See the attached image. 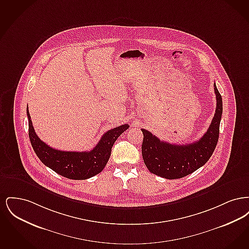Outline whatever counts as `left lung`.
I'll return each instance as SVG.
<instances>
[{
    "label": "left lung",
    "instance_id": "8db88e82",
    "mask_svg": "<svg viewBox=\"0 0 249 249\" xmlns=\"http://www.w3.org/2000/svg\"><path fill=\"white\" fill-rule=\"evenodd\" d=\"M213 89L216 98L215 113L208 130L196 142L174 144L160 141L150 131L141 129L142 160L150 173L166 179H178L192 174L208 161L218 141L223 111L222 98L215 84Z\"/></svg>",
    "mask_w": 249,
    "mask_h": 249
}]
</instances>
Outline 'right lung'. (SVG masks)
Here are the masks:
<instances>
[{
    "label": "right lung",
    "mask_w": 249,
    "mask_h": 249,
    "mask_svg": "<svg viewBox=\"0 0 249 249\" xmlns=\"http://www.w3.org/2000/svg\"><path fill=\"white\" fill-rule=\"evenodd\" d=\"M27 116L29 120V137L37 157L45 165L57 174L73 180L88 179L101 173L111 156L113 144L119 135L129 128L128 124H124L108 130L90 151H61L50 147L40 140L34 129L28 108Z\"/></svg>",
    "instance_id": "right-lung-1"
}]
</instances>
